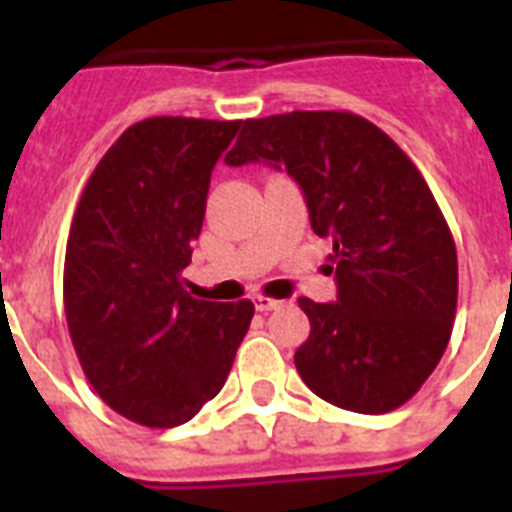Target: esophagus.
<instances>
[{
  "label": "esophagus",
  "instance_id": "34e87169",
  "mask_svg": "<svg viewBox=\"0 0 512 512\" xmlns=\"http://www.w3.org/2000/svg\"><path fill=\"white\" fill-rule=\"evenodd\" d=\"M253 302H256V310H259V312L279 310V307L284 305L282 300H274V297H264V295H259V297H256V300H253Z\"/></svg>",
  "mask_w": 512,
  "mask_h": 512
}]
</instances>
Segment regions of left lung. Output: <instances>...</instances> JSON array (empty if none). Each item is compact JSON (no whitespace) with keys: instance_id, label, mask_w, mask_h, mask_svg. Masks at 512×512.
Listing matches in <instances>:
<instances>
[{"instance_id":"left-lung-1","label":"left lung","mask_w":512,"mask_h":512,"mask_svg":"<svg viewBox=\"0 0 512 512\" xmlns=\"http://www.w3.org/2000/svg\"><path fill=\"white\" fill-rule=\"evenodd\" d=\"M225 164L287 171L333 241L336 302L297 300L302 382L354 413L400 408L449 346L459 292L454 238L413 161L354 112L297 110L243 122Z\"/></svg>"}]
</instances>
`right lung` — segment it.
I'll return each mask as SVG.
<instances>
[{
  "label": "right lung",
  "instance_id": "add662e5",
  "mask_svg": "<svg viewBox=\"0 0 512 512\" xmlns=\"http://www.w3.org/2000/svg\"><path fill=\"white\" fill-rule=\"evenodd\" d=\"M241 120L148 117L89 176L71 223L63 305L89 384L115 413L174 428L223 390L253 302L184 292L210 176Z\"/></svg>",
  "mask_w": 512,
  "mask_h": 512
}]
</instances>
